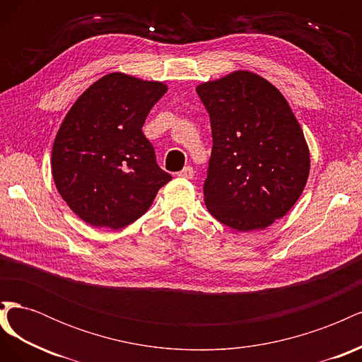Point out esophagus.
Segmentation results:
<instances>
[{
    "instance_id": "esophagus-1",
    "label": "esophagus",
    "mask_w": 362,
    "mask_h": 362,
    "mask_svg": "<svg viewBox=\"0 0 362 362\" xmlns=\"http://www.w3.org/2000/svg\"><path fill=\"white\" fill-rule=\"evenodd\" d=\"M193 175H194V170L192 166H185L181 172H178V177L185 178V180H192Z\"/></svg>"
}]
</instances>
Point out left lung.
Segmentation results:
<instances>
[{"label":"left lung","instance_id":"8db88e82","mask_svg":"<svg viewBox=\"0 0 362 362\" xmlns=\"http://www.w3.org/2000/svg\"><path fill=\"white\" fill-rule=\"evenodd\" d=\"M211 124L205 205L237 231L272 225L299 199L310 152L286 98L259 75L237 71L198 86Z\"/></svg>","mask_w":362,"mask_h":362}]
</instances>
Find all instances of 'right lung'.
I'll list each match as a JSON object with an SVG mask.
<instances>
[{"instance_id":"right-lung-1","label":"right lung","mask_w":362,"mask_h":362,"mask_svg":"<svg viewBox=\"0 0 362 362\" xmlns=\"http://www.w3.org/2000/svg\"><path fill=\"white\" fill-rule=\"evenodd\" d=\"M166 92L163 83L108 74L64 117L52 146V177L84 222L112 229L133 223L172 180L141 133L151 108Z\"/></svg>"}]
</instances>
